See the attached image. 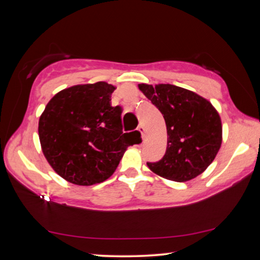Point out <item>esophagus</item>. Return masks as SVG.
Masks as SVG:
<instances>
[{"label":"esophagus","mask_w":260,"mask_h":260,"mask_svg":"<svg viewBox=\"0 0 260 260\" xmlns=\"http://www.w3.org/2000/svg\"><path fill=\"white\" fill-rule=\"evenodd\" d=\"M138 131L140 132L141 133V135H142V138H144V136H146V128H144V126L141 124L140 126H139V128H138Z\"/></svg>","instance_id":"obj_1"}]
</instances>
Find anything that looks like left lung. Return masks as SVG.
I'll use <instances>...</instances> for the list:
<instances>
[{"instance_id": "8db88e82", "label": "left lung", "mask_w": 260, "mask_h": 260, "mask_svg": "<svg viewBox=\"0 0 260 260\" xmlns=\"http://www.w3.org/2000/svg\"><path fill=\"white\" fill-rule=\"evenodd\" d=\"M139 89L165 119L167 147L159 161L147 162L161 178L186 182L208 169L222 142V125L210 101L184 88L140 83Z\"/></svg>"}]
</instances>
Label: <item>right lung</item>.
<instances>
[{
    "mask_svg": "<svg viewBox=\"0 0 260 260\" xmlns=\"http://www.w3.org/2000/svg\"><path fill=\"white\" fill-rule=\"evenodd\" d=\"M116 87L105 81L60 90L39 119V139L55 172L78 186L109 179L129 146L132 134L122 132L121 109L112 107Z\"/></svg>",
    "mask_w": 260,
    "mask_h": 260,
    "instance_id": "obj_1",
    "label": "right lung"
}]
</instances>
